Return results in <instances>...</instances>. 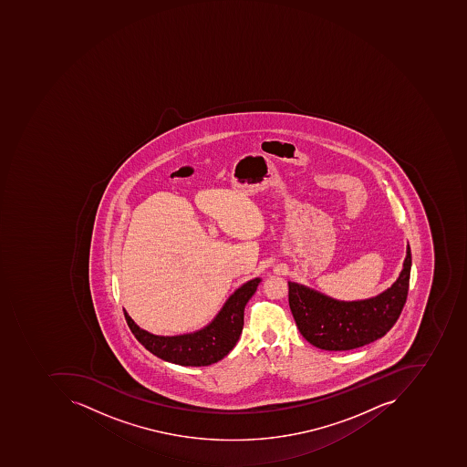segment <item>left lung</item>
Returning a JSON list of instances; mask_svg holds the SVG:
<instances>
[{
	"mask_svg": "<svg viewBox=\"0 0 467 467\" xmlns=\"http://www.w3.org/2000/svg\"><path fill=\"white\" fill-rule=\"evenodd\" d=\"M411 250L399 279L386 292L360 302H339L289 282V306L300 334L326 351H349L381 338L396 324L409 295Z\"/></svg>",
	"mask_w": 467,
	"mask_h": 467,
	"instance_id": "1",
	"label": "left lung"
}]
</instances>
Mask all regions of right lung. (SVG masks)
<instances>
[{
	"instance_id": "right-lung-1",
	"label": "right lung",
	"mask_w": 467,
	"mask_h": 467,
	"mask_svg": "<svg viewBox=\"0 0 467 467\" xmlns=\"http://www.w3.org/2000/svg\"><path fill=\"white\" fill-rule=\"evenodd\" d=\"M261 279L255 277L238 287L224 303L219 315L209 326L196 333L160 337L147 333L125 313L126 323L133 336L147 351L160 359L181 366H208L219 362L232 351L244 326V308L255 293Z\"/></svg>"
}]
</instances>
